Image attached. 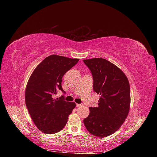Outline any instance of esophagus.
Listing matches in <instances>:
<instances>
[{
    "mask_svg": "<svg viewBox=\"0 0 157 157\" xmlns=\"http://www.w3.org/2000/svg\"><path fill=\"white\" fill-rule=\"evenodd\" d=\"M83 106L82 104H76V106L77 107H80V106Z\"/></svg>",
    "mask_w": 157,
    "mask_h": 157,
    "instance_id": "esophagus-1",
    "label": "esophagus"
}]
</instances>
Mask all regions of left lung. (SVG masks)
Here are the masks:
<instances>
[{
  "label": "left lung",
  "instance_id": "left-lung-1",
  "mask_svg": "<svg viewBox=\"0 0 157 157\" xmlns=\"http://www.w3.org/2000/svg\"><path fill=\"white\" fill-rule=\"evenodd\" d=\"M84 62L92 73L94 91L101 95L98 106L89 108L84 123L90 134L105 138L115 132L128 115L129 83L125 73L107 60L94 58Z\"/></svg>",
  "mask_w": 157,
  "mask_h": 157
}]
</instances>
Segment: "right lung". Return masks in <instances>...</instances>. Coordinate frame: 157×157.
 <instances>
[{"mask_svg": "<svg viewBox=\"0 0 157 157\" xmlns=\"http://www.w3.org/2000/svg\"><path fill=\"white\" fill-rule=\"evenodd\" d=\"M79 59L50 55L36 67L28 82L25 101L32 121L38 129L46 134L61 131L67 122L68 117L75 103L67 102L61 96L54 98L62 88V78L72 68Z\"/></svg>", "mask_w": 157, "mask_h": 157, "instance_id": "obj_1", "label": "right lung"}]
</instances>
